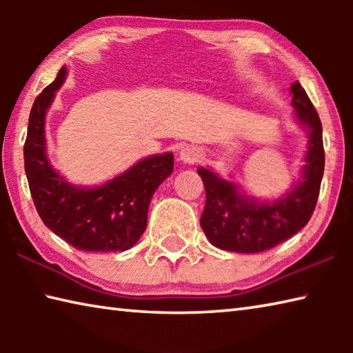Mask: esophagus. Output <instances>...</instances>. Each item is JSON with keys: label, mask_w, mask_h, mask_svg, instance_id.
I'll list each match as a JSON object with an SVG mask.
<instances>
[{"label": "esophagus", "mask_w": 353, "mask_h": 353, "mask_svg": "<svg viewBox=\"0 0 353 353\" xmlns=\"http://www.w3.org/2000/svg\"><path fill=\"white\" fill-rule=\"evenodd\" d=\"M201 157H202V149L199 146L188 145L181 149V160L183 163L193 165L196 162H199Z\"/></svg>", "instance_id": "obj_1"}]
</instances>
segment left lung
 <instances>
[{"instance_id": "1", "label": "left lung", "mask_w": 353, "mask_h": 353, "mask_svg": "<svg viewBox=\"0 0 353 353\" xmlns=\"http://www.w3.org/2000/svg\"><path fill=\"white\" fill-rule=\"evenodd\" d=\"M291 93L297 118L310 129L303 181L285 199L259 204L236 193L234 185L210 170L199 168L205 187L201 227L213 246L232 252H263L297 234L312 218L325 163L322 124L301 83H292Z\"/></svg>"}]
</instances>
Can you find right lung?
I'll list each match as a JSON object with an SVG mask.
<instances>
[{"instance_id": "1", "label": "right lung", "mask_w": 353, "mask_h": 353, "mask_svg": "<svg viewBox=\"0 0 353 353\" xmlns=\"http://www.w3.org/2000/svg\"><path fill=\"white\" fill-rule=\"evenodd\" d=\"M67 68L35 98L25 141V171L34 205L48 229L88 252L126 250L140 240L148 225L154 191L174 168L172 154L154 155L104 183L85 190L71 187L51 168L45 152V113L62 85Z\"/></svg>"}]
</instances>
